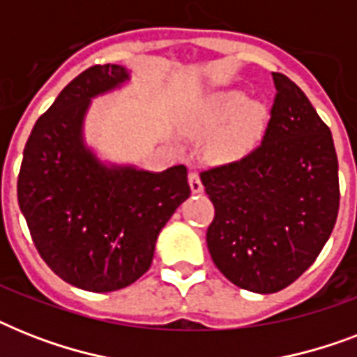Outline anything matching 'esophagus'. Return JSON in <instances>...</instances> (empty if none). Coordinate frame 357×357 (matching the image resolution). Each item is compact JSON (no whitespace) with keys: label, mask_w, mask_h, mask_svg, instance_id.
I'll list each match as a JSON object with an SVG mask.
<instances>
[{"label":"esophagus","mask_w":357,"mask_h":357,"mask_svg":"<svg viewBox=\"0 0 357 357\" xmlns=\"http://www.w3.org/2000/svg\"><path fill=\"white\" fill-rule=\"evenodd\" d=\"M189 185L190 190H192V195H200L202 190H204V185H202V179L200 176H198V172L189 174Z\"/></svg>","instance_id":"34e87169"}]
</instances>
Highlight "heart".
Returning a JSON list of instances; mask_svg holds the SVG:
<instances>
[{"mask_svg": "<svg viewBox=\"0 0 357 357\" xmlns=\"http://www.w3.org/2000/svg\"><path fill=\"white\" fill-rule=\"evenodd\" d=\"M268 109L257 100H248L243 91L226 89L206 96L190 114L187 131L206 139L209 159L234 162L252 151L266 128Z\"/></svg>", "mask_w": 357, "mask_h": 357, "instance_id": "obj_1", "label": "heart"}]
</instances>
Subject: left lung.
<instances>
[{
    "label": "left lung",
    "instance_id": "left-lung-1",
    "mask_svg": "<svg viewBox=\"0 0 357 357\" xmlns=\"http://www.w3.org/2000/svg\"><path fill=\"white\" fill-rule=\"evenodd\" d=\"M276 100L261 146L200 174L215 206L213 263L237 287L278 293L302 276L332 235L339 165L332 133L298 85L272 74Z\"/></svg>",
    "mask_w": 357,
    "mask_h": 357
}]
</instances>
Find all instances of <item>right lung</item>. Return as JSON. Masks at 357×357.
Wrapping results in <instances>:
<instances>
[{
	"instance_id": "obj_1",
	"label": "right lung",
	"mask_w": 357,
	"mask_h": 357,
	"mask_svg": "<svg viewBox=\"0 0 357 357\" xmlns=\"http://www.w3.org/2000/svg\"><path fill=\"white\" fill-rule=\"evenodd\" d=\"M129 81L120 64H96L70 81L36 120L18 176L20 211L42 259L92 293L137 282L150 268L161 229L190 195L183 165L150 172L103 161L86 144L92 100Z\"/></svg>"
}]
</instances>
